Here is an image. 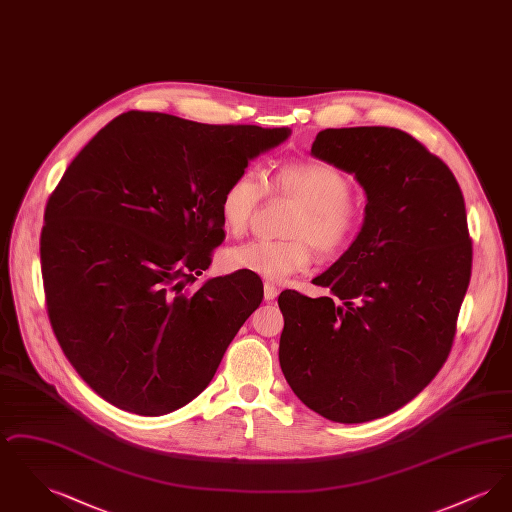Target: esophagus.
Instances as JSON below:
<instances>
[{"label":"esophagus","mask_w":512,"mask_h":512,"mask_svg":"<svg viewBox=\"0 0 512 512\" xmlns=\"http://www.w3.org/2000/svg\"><path fill=\"white\" fill-rule=\"evenodd\" d=\"M276 295H278L276 286H274V284H270V282H265V299H267V301H272Z\"/></svg>","instance_id":"obj_1"}]
</instances>
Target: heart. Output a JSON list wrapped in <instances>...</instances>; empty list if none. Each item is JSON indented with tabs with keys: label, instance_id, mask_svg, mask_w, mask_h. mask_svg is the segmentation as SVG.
<instances>
[{
	"label": "heart",
	"instance_id": "obj_1",
	"mask_svg": "<svg viewBox=\"0 0 512 512\" xmlns=\"http://www.w3.org/2000/svg\"><path fill=\"white\" fill-rule=\"evenodd\" d=\"M290 197L299 205L284 240H251L226 251L230 270H247L272 282L286 280L311 263V245L324 257H336L355 242L361 226L351 203V182L336 167L320 161H297L278 167L270 180L253 167L234 174L219 199V215L228 234H244L265 199Z\"/></svg>",
	"mask_w": 512,
	"mask_h": 512
}]
</instances>
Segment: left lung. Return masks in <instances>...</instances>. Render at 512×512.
<instances>
[{"label": "left lung", "instance_id": "8db88e82", "mask_svg": "<svg viewBox=\"0 0 512 512\" xmlns=\"http://www.w3.org/2000/svg\"><path fill=\"white\" fill-rule=\"evenodd\" d=\"M311 153L355 174L368 201L365 224L313 280L330 297L280 293V366L309 409L359 424L407 405L447 361L472 240L457 178L411 134L326 128Z\"/></svg>", "mask_w": 512, "mask_h": 512}]
</instances>
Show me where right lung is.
<instances>
[{"instance_id":"obj_1","label":"right lung","mask_w":512,"mask_h":512,"mask_svg":"<svg viewBox=\"0 0 512 512\" xmlns=\"http://www.w3.org/2000/svg\"><path fill=\"white\" fill-rule=\"evenodd\" d=\"M288 134L128 111L74 157L46 205L42 278L55 338L105 401L159 416L209 386L263 301L244 270L195 286L226 238L220 194Z\"/></svg>"}]
</instances>
